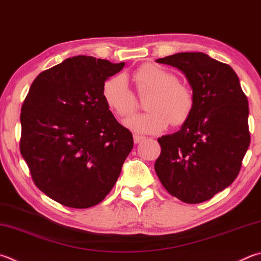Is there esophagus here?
<instances>
[{
  "label": "esophagus",
  "mask_w": 261,
  "mask_h": 261,
  "mask_svg": "<svg viewBox=\"0 0 261 261\" xmlns=\"http://www.w3.org/2000/svg\"><path fill=\"white\" fill-rule=\"evenodd\" d=\"M145 139V137H143V136H139V135H134V141H135V144H139L141 140H144Z\"/></svg>",
  "instance_id": "esophagus-1"
}]
</instances>
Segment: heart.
<instances>
[{
  "label": "heart",
  "mask_w": 261,
  "mask_h": 261,
  "mask_svg": "<svg viewBox=\"0 0 261 261\" xmlns=\"http://www.w3.org/2000/svg\"><path fill=\"white\" fill-rule=\"evenodd\" d=\"M132 80L140 96L149 94L145 107L147 113L135 115L125 125L138 134H159L171 123L184 124L192 114L194 96L188 85L178 81L173 73L159 65L145 64L132 73ZM101 94L108 108L118 117L130 116L137 110V98L124 75L108 77Z\"/></svg>",
  "instance_id": "b5f03b06"
}]
</instances>
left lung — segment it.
Segmentation results:
<instances>
[{
  "label": "left lung",
  "mask_w": 261,
  "mask_h": 261,
  "mask_svg": "<svg viewBox=\"0 0 261 261\" xmlns=\"http://www.w3.org/2000/svg\"><path fill=\"white\" fill-rule=\"evenodd\" d=\"M186 75L194 107L176 134L158 139L155 172L169 194L189 204L210 200L234 181L250 145L248 98L229 65L202 52L156 60Z\"/></svg>",
  "instance_id": "1"
}]
</instances>
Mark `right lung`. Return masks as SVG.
I'll return each instance as SVG.
<instances>
[{"instance_id":"obj_1","label":"right lung","mask_w":261,"mask_h":261,"mask_svg":"<svg viewBox=\"0 0 261 261\" xmlns=\"http://www.w3.org/2000/svg\"><path fill=\"white\" fill-rule=\"evenodd\" d=\"M123 67L73 57L37 75L23 100L20 153L36 187L65 206L100 203L134 147L101 94L103 82Z\"/></svg>"}]
</instances>
